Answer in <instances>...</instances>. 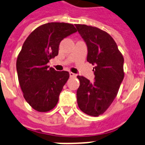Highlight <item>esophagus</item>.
<instances>
[{"instance_id":"esophagus-1","label":"esophagus","mask_w":145,"mask_h":145,"mask_svg":"<svg viewBox=\"0 0 145 145\" xmlns=\"http://www.w3.org/2000/svg\"><path fill=\"white\" fill-rule=\"evenodd\" d=\"M69 75H70L71 77H76V74H74V73L72 72L69 73Z\"/></svg>"}]
</instances>
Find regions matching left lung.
Returning a JSON list of instances; mask_svg holds the SVG:
<instances>
[{"label": "left lung", "instance_id": "left-lung-1", "mask_svg": "<svg viewBox=\"0 0 145 145\" xmlns=\"http://www.w3.org/2000/svg\"><path fill=\"white\" fill-rule=\"evenodd\" d=\"M87 46V61L94 65L95 81L77 76V104L81 111L98 116L106 110L118 94L123 81V57L106 32L85 24H75Z\"/></svg>", "mask_w": 145, "mask_h": 145}]
</instances>
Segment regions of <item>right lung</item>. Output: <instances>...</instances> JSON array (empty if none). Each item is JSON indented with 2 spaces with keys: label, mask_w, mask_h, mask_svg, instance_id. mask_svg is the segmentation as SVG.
<instances>
[{
  "label": "right lung",
  "mask_w": 145,
  "mask_h": 145,
  "mask_svg": "<svg viewBox=\"0 0 145 145\" xmlns=\"http://www.w3.org/2000/svg\"><path fill=\"white\" fill-rule=\"evenodd\" d=\"M76 32L71 24L50 22L36 28L24 42L16 62L18 77L24 99L36 111L56 106L69 73L48 63L58 55L61 41Z\"/></svg>",
  "instance_id": "1"
}]
</instances>
